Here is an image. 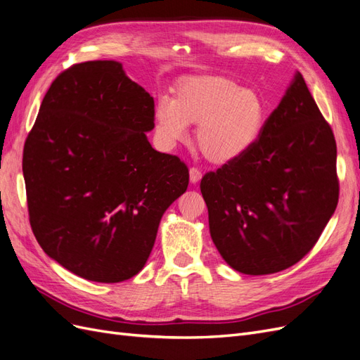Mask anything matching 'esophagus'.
Masks as SVG:
<instances>
[{
    "mask_svg": "<svg viewBox=\"0 0 360 360\" xmlns=\"http://www.w3.org/2000/svg\"><path fill=\"white\" fill-rule=\"evenodd\" d=\"M201 177H202V172H201L198 168L192 167V168L189 169V179H191V183L197 184V183L201 180Z\"/></svg>",
    "mask_w": 360,
    "mask_h": 360,
    "instance_id": "esophagus-1",
    "label": "esophagus"
}]
</instances>
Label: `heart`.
<instances>
[{"label": "heart", "instance_id": "b5f03b06", "mask_svg": "<svg viewBox=\"0 0 360 360\" xmlns=\"http://www.w3.org/2000/svg\"><path fill=\"white\" fill-rule=\"evenodd\" d=\"M266 105L254 90L225 76H201L179 86L174 99L156 105V127L172 146L188 138L189 124L198 126L197 146L213 163H230L246 155L261 135Z\"/></svg>", "mask_w": 360, "mask_h": 360}]
</instances>
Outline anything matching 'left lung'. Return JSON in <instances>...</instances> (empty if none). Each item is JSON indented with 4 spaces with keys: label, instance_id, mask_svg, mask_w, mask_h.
<instances>
[{
    "label": "left lung",
    "instance_id": "obj_1",
    "mask_svg": "<svg viewBox=\"0 0 360 360\" xmlns=\"http://www.w3.org/2000/svg\"><path fill=\"white\" fill-rule=\"evenodd\" d=\"M201 193L222 258L245 275L285 270L307 255L332 217L336 143L297 72L246 155L207 172Z\"/></svg>",
    "mask_w": 360,
    "mask_h": 360
}]
</instances>
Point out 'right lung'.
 <instances>
[{
  "label": "right lung",
  "instance_id": "obj_1",
  "mask_svg": "<svg viewBox=\"0 0 360 360\" xmlns=\"http://www.w3.org/2000/svg\"><path fill=\"white\" fill-rule=\"evenodd\" d=\"M155 101L118 61L73 64L43 97L24 146L31 230L64 269L94 282L139 274L189 169L146 132Z\"/></svg>",
  "mask_w": 360,
  "mask_h": 360
}]
</instances>
